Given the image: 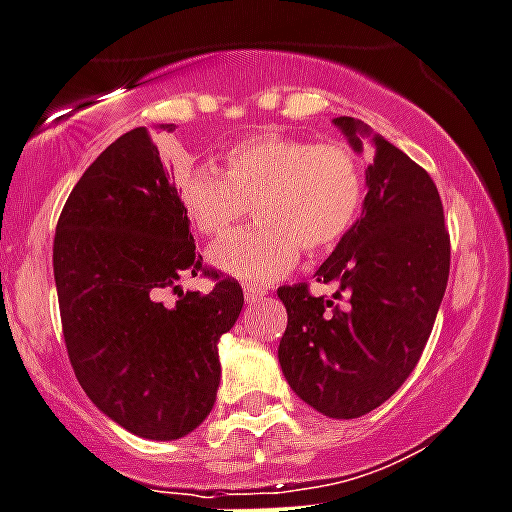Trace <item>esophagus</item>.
I'll use <instances>...</instances> for the list:
<instances>
[{
	"mask_svg": "<svg viewBox=\"0 0 512 512\" xmlns=\"http://www.w3.org/2000/svg\"><path fill=\"white\" fill-rule=\"evenodd\" d=\"M264 296H266L264 289H253V286H246V289H243V299H246V304H259Z\"/></svg>",
	"mask_w": 512,
	"mask_h": 512,
	"instance_id": "esophagus-1",
	"label": "esophagus"
}]
</instances>
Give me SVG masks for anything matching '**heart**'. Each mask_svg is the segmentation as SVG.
Here are the masks:
<instances>
[{
    "mask_svg": "<svg viewBox=\"0 0 512 512\" xmlns=\"http://www.w3.org/2000/svg\"><path fill=\"white\" fill-rule=\"evenodd\" d=\"M178 196L208 241L231 236L253 206L261 226L213 248L211 264L264 286L299 261L301 248L324 253L347 236L362 211L364 175L344 145L261 135L231 145L221 173L211 165L180 170Z\"/></svg>",
    "mask_w": 512,
    "mask_h": 512,
    "instance_id": "b5f03b06",
    "label": "heart"
}]
</instances>
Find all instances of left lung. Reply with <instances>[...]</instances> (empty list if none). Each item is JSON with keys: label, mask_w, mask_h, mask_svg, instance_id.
I'll list each match as a JSON object with an SVG mask.
<instances>
[{"label": "left lung", "mask_w": 512, "mask_h": 512, "mask_svg": "<svg viewBox=\"0 0 512 512\" xmlns=\"http://www.w3.org/2000/svg\"><path fill=\"white\" fill-rule=\"evenodd\" d=\"M354 153L364 140L374 160L364 173L362 216L319 266L334 299L306 284L281 286L289 324L279 364L289 387L316 412L354 420L377 410L412 374L430 339L450 276V238L430 175L369 125L334 118Z\"/></svg>", "instance_id": "1"}]
</instances>
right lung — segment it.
Segmentation results:
<instances>
[{
    "mask_svg": "<svg viewBox=\"0 0 512 512\" xmlns=\"http://www.w3.org/2000/svg\"><path fill=\"white\" fill-rule=\"evenodd\" d=\"M52 266L67 354L92 405L145 440L196 430L216 402L218 342L243 291L233 279L208 294L180 286L201 259L148 128L120 135L77 180Z\"/></svg>",
    "mask_w": 512,
    "mask_h": 512,
    "instance_id": "right-lung-1",
    "label": "right lung"
}]
</instances>
